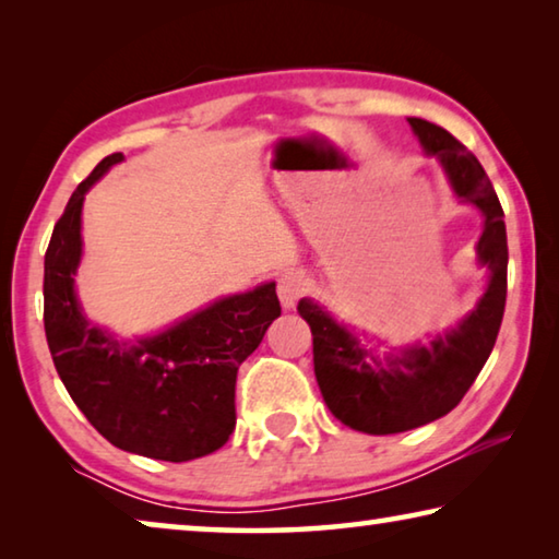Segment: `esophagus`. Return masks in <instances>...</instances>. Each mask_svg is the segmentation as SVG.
Returning <instances> with one entry per match:
<instances>
[{
  "mask_svg": "<svg viewBox=\"0 0 559 559\" xmlns=\"http://www.w3.org/2000/svg\"><path fill=\"white\" fill-rule=\"evenodd\" d=\"M308 278L302 271H288L278 278V298L283 308H293L296 302L306 296Z\"/></svg>",
  "mask_w": 559,
  "mask_h": 559,
  "instance_id": "34e87169",
  "label": "esophagus"
}]
</instances>
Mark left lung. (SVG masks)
I'll list each match as a JSON object with an SVG mask.
<instances>
[{
    "mask_svg": "<svg viewBox=\"0 0 559 559\" xmlns=\"http://www.w3.org/2000/svg\"><path fill=\"white\" fill-rule=\"evenodd\" d=\"M409 126L424 150L441 159L461 200L484 212L478 259L490 269V283L478 308L456 330L433 340L431 347H412L402 357H390L386 367L318 302H298V313L313 333L316 380L328 409L345 427L377 437L424 427L463 400L496 345L508 293L503 206L486 169L449 130L421 118H409Z\"/></svg>",
    "mask_w": 559,
    "mask_h": 559,
    "instance_id": "1",
    "label": "left lung"
}]
</instances>
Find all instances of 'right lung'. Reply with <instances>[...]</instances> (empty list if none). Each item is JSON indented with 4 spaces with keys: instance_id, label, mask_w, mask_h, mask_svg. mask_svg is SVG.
<instances>
[{
    "instance_id": "right-lung-1",
    "label": "right lung",
    "mask_w": 559,
    "mask_h": 559,
    "mask_svg": "<svg viewBox=\"0 0 559 559\" xmlns=\"http://www.w3.org/2000/svg\"><path fill=\"white\" fill-rule=\"evenodd\" d=\"M120 159V153L103 157L53 226L44 259L46 343L71 400L112 447L173 463L202 459L236 427V372L281 316L276 283L224 298L130 347L91 328L73 293L81 206L91 185Z\"/></svg>"
}]
</instances>
